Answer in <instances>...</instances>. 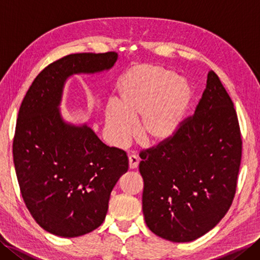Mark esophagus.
Instances as JSON below:
<instances>
[{
	"label": "esophagus",
	"instance_id": "1",
	"mask_svg": "<svg viewBox=\"0 0 260 260\" xmlns=\"http://www.w3.org/2000/svg\"><path fill=\"white\" fill-rule=\"evenodd\" d=\"M139 163H140V159L136 155H131L128 157V164H129V169L131 170H134L137 167H139Z\"/></svg>",
	"mask_w": 260,
	"mask_h": 260
}]
</instances>
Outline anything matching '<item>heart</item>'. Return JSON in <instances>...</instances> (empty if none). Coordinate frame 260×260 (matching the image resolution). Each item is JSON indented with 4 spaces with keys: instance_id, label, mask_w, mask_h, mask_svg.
Masks as SVG:
<instances>
[{
    "instance_id": "b5f03b06",
    "label": "heart",
    "mask_w": 260,
    "mask_h": 260,
    "mask_svg": "<svg viewBox=\"0 0 260 260\" xmlns=\"http://www.w3.org/2000/svg\"><path fill=\"white\" fill-rule=\"evenodd\" d=\"M117 103L105 108L109 139L123 146L135 133L147 145L170 142L184 124L192 102L190 86L173 70L154 63L132 68L120 81Z\"/></svg>"
}]
</instances>
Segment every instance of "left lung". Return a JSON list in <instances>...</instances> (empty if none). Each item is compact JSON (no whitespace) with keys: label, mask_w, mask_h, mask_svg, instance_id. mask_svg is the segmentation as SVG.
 Returning <instances> with one entry per match:
<instances>
[{"label":"left lung","mask_w":260,"mask_h":260,"mask_svg":"<svg viewBox=\"0 0 260 260\" xmlns=\"http://www.w3.org/2000/svg\"><path fill=\"white\" fill-rule=\"evenodd\" d=\"M241 146L234 103L210 70L194 115L170 142L140 154L143 213L152 233L189 242L214 228L234 200Z\"/></svg>","instance_id":"1"}]
</instances>
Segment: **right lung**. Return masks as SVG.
I'll use <instances>...</instances> for the list:
<instances>
[{
	"instance_id": "obj_1",
	"label": "right lung",
	"mask_w": 260,
	"mask_h": 260,
	"mask_svg": "<svg viewBox=\"0 0 260 260\" xmlns=\"http://www.w3.org/2000/svg\"><path fill=\"white\" fill-rule=\"evenodd\" d=\"M116 52L69 54L33 80L21 104L13 161L26 208L48 233L74 238L103 223L113 187L128 170L123 150L109 147L87 124L60 112L66 81L114 67Z\"/></svg>"
}]
</instances>
